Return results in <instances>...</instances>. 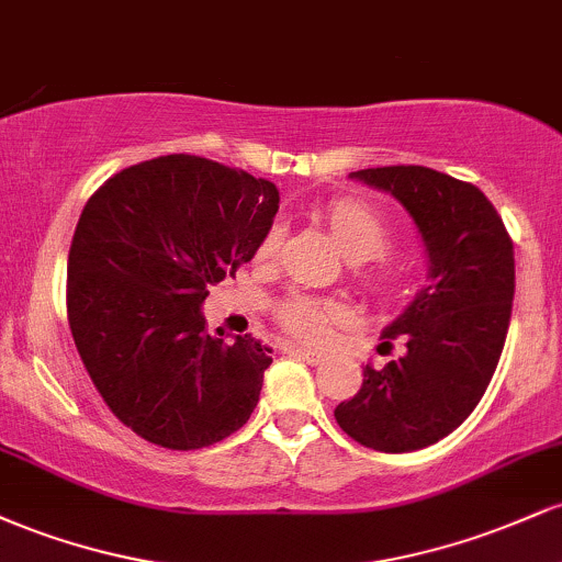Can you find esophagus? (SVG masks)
Listing matches in <instances>:
<instances>
[{
    "label": "esophagus",
    "mask_w": 562,
    "mask_h": 562,
    "mask_svg": "<svg viewBox=\"0 0 562 562\" xmlns=\"http://www.w3.org/2000/svg\"><path fill=\"white\" fill-rule=\"evenodd\" d=\"M288 353H293V357L303 359V362H306V364H319L322 359H325V353L314 351V348H306V346H290Z\"/></svg>",
    "instance_id": "obj_1"
}]
</instances>
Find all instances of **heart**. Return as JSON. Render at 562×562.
<instances>
[{
    "label": "heart",
    "mask_w": 562,
    "mask_h": 562,
    "mask_svg": "<svg viewBox=\"0 0 562 562\" xmlns=\"http://www.w3.org/2000/svg\"><path fill=\"white\" fill-rule=\"evenodd\" d=\"M333 240L344 250L348 261H353V280L364 293L375 299H389L396 290L398 267L391 259V224L375 205L359 198H333L317 211ZM282 243V227L272 224L256 248V261L272 263ZM274 317L280 327L295 338L319 344L333 333L335 325L344 322V308L340 303L327 299H314V295H290L280 301L274 308Z\"/></svg>",
    "instance_id": "1"
}]
</instances>
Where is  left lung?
<instances>
[{
  "label": "left lung",
  "mask_w": 562,
  "mask_h": 562,
  "mask_svg": "<svg viewBox=\"0 0 562 562\" xmlns=\"http://www.w3.org/2000/svg\"><path fill=\"white\" fill-rule=\"evenodd\" d=\"M353 179L391 192L415 218L428 285L383 330L404 357L364 367L357 396L335 406L344 434L375 451H415L468 420L505 348L515 256L502 216L475 184L425 166H383Z\"/></svg>",
  "instance_id": "obj_1"
}]
</instances>
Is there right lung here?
<instances>
[{
	"instance_id": "1",
	"label": "right lung",
	"mask_w": 562,
	"mask_h": 562,
	"mask_svg": "<svg viewBox=\"0 0 562 562\" xmlns=\"http://www.w3.org/2000/svg\"><path fill=\"white\" fill-rule=\"evenodd\" d=\"M277 209L272 182L184 153L113 173L83 205L70 335L102 402L145 441L203 449L248 423L269 348L209 335L200 306L254 259Z\"/></svg>"
}]
</instances>
